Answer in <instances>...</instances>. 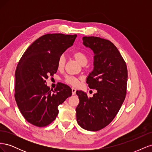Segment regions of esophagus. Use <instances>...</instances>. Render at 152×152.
<instances>
[{"label": "esophagus", "mask_w": 152, "mask_h": 152, "mask_svg": "<svg viewBox=\"0 0 152 152\" xmlns=\"http://www.w3.org/2000/svg\"><path fill=\"white\" fill-rule=\"evenodd\" d=\"M76 89L75 88V87H72V94L73 95H75L76 94Z\"/></svg>", "instance_id": "esophagus-1"}]
</instances>
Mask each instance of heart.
I'll list each match as a JSON object with an SVG mask.
<instances>
[{"label": "heart", "instance_id": "heart-1", "mask_svg": "<svg viewBox=\"0 0 152 152\" xmlns=\"http://www.w3.org/2000/svg\"><path fill=\"white\" fill-rule=\"evenodd\" d=\"M73 57L74 58L75 60L80 64L81 65L84 66L86 65L87 63V58L85 53L82 51H76L73 53ZM65 58L63 56H61L59 57L58 61V68L59 70L62 69L64 66H65ZM80 79L78 77H73V76H66L65 77V82L68 84L72 85V86H77L78 85Z\"/></svg>", "mask_w": 152, "mask_h": 152}]
</instances>
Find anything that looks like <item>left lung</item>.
Segmentation results:
<instances>
[{
    "label": "left lung",
    "mask_w": 152,
    "mask_h": 152,
    "mask_svg": "<svg viewBox=\"0 0 152 152\" xmlns=\"http://www.w3.org/2000/svg\"><path fill=\"white\" fill-rule=\"evenodd\" d=\"M82 40L94 54L93 71L86 82L97 93L89 98L84 91H76L79 99L77 121L86 130L97 131L113 120L125 99L127 69L120 52L110 40L98 37H84Z\"/></svg>",
    "instance_id": "obj_1"
}]
</instances>
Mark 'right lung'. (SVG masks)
Listing matches in <instances>:
<instances>
[{
    "label": "right lung",
    "mask_w": 152,
    "mask_h": 152,
    "mask_svg": "<svg viewBox=\"0 0 152 152\" xmlns=\"http://www.w3.org/2000/svg\"><path fill=\"white\" fill-rule=\"evenodd\" d=\"M77 35L45 34L35 40L18 63L15 72V98L22 115L37 127L53 122L58 107L72 94V89L58 83L54 90L45 84L58 70L61 54L73 45Z\"/></svg>",
    "instance_id": "add662e5"
}]
</instances>
